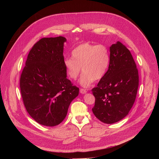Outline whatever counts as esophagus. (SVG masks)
Segmentation results:
<instances>
[{
	"mask_svg": "<svg viewBox=\"0 0 159 159\" xmlns=\"http://www.w3.org/2000/svg\"><path fill=\"white\" fill-rule=\"evenodd\" d=\"M80 93L82 94H86L87 93V90L84 89H80Z\"/></svg>",
	"mask_w": 159,
	"mask_h": 159,
	"instance_id": "1",
	"label": "esophagus"
}]
</instances>
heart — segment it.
<instances>
[{"instance_id":"1","label":"heart","mask_w":159,"mask_h":159,"mask_svg":"<svg viewBox=\"0 0 159 159\" xmlns=\"http://www.w3.org/2000/svg\"><path fill=\"white\" fill-rule=\"evenodd\" d=\"M72 58H66L63 65L71 79L76 80L82 71L79 80L81 86L87 88L94 80L101 79L106 73L110 62L109 52L103 44L82 43L72 52Z\"/></svg>"}]
</instances>
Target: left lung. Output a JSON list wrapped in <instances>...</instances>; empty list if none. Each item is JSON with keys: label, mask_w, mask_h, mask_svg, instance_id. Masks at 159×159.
Returning <instances> with one entry per match:
<instances>
[{"label": "left lung", "mask_w": 159, "mask_h": 159, "mask_svg": "<svg viewBox=\"0 0 159 159\" xmlns=\"http://www.w3.org/2000/svg\"><path fill=\"white\" fill-rule=\"evenodd\" d=\"M108 70L92 89L95 105L92 109L102 123L112 124L128 115L137 94L139 77L129 50L117 41L109 48Z\"/></svg>", "instance_id": "obj_1"}]
</instances>
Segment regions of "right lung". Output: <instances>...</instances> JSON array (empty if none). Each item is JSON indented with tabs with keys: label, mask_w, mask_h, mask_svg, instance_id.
I'll list each match as a JSON object with an SVG mask.
<instances>
[{
	"label": "right lung",
	"mask_w": 159,
	"mask_h": 159,
	"mask_svg": "<svg viewBox=\"0 0 159 159\" xmlns=\"http://www.w3.org/2000/svg\"><path fill=\"white\" fill-rule=\"evenodd\" d=\"M65 38H43L30 50L20 78V93L29 115L39 124L55 126L65 118L79 89L66 78Z\"/></svg>",
	"instance_id": "obj_1"
}]
</instances>
